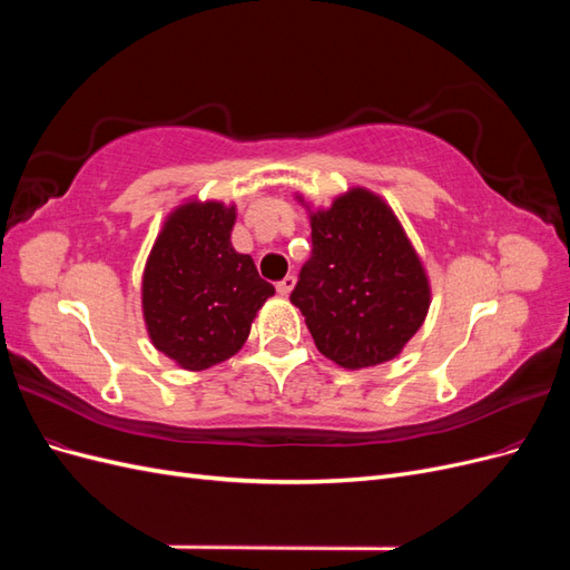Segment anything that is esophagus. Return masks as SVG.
Listing matches in <instances>:
<instances>
[{
    "label": "esophagus",
    "instance_id": "1",
    "mask_svg": "<svg viewBox=\"0 0 570 570\" xmlns=\"http://www.w3.org/2000/svg\"><path fill=\"white\" fill-rule=\"evenodd\" d=\"M295 283H297L295 275H285V278L278 285H275V289H278L281 297H287L289 292H292V287H295Z\"/></svg>",
    "mask_w": 570,
    "mask_h": 570
}]
</instances>
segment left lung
Segmentation results:
<instances>
[{"label": "left lung", "mask_w": 570, "mask_h": 570, "mask_svg": "<svg viewBox=\"0 0 570 570\" xmlns=\"http://www.w3.org/2000/svg\"><path fill=\"white\" fill-rule=\"evenodd\" d=\"M312 223L314 254L292 292L318 352L347 371L400 356L423 325L433 289L392 206L354 185L327 209L297 193Z\"/></svg>", "instance_id": "left-lung-1"}]
</instances>
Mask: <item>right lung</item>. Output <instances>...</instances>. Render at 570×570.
I'll use <instances>...</instances> for the list:
<instances>
[{
    "label": "right lung",
    "instance_id": "obj_1",
    "mask_svg": "<svg viewBox=\"0 0 570 570\" xmlns=\"http://www.w3.org/2000/svg\"><path fill=\"white\" fill-rule=\"evenodd\" d=\"M235 204L189 197L164 220L142 271V316L154 347L185 371L243 350L275 287L235 252Z\"/></svg>",
    "mask_w": 570,
    "mask_h": 570
}]
</instances>
